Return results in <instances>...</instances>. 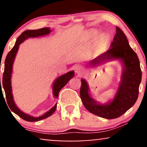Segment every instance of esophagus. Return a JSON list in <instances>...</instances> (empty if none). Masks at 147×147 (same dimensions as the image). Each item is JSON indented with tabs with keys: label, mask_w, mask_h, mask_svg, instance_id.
Listing matches in <instances>:
<instances>
[{
	"label": "esophagus",
	"mask_w": 147,
	"mask_h": 147,
	"mask_svg": "<svg viewBox=\"0 0 147 147\" xmlns=\"http://www.w3.org/2000/svg\"><path fill=\"white\" fill-rule=\"evenodd\" d=\"M75 73L78 74H81L83 73V69H82V67L78 66L75 68Z\"/></svg>",
	"instance_id": "1"
}]
</instances>
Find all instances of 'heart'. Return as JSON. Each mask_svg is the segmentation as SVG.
Segmentation results:
<instances>
[{"label": "heart", "mask_w": 147, "mask_h": 147, "mask_svg": "<svg viewBox=\"0 0 147 147\" xmlns=\"http://www.w3.org/2000/svg\"><path fill=\"white\" fill-rule=\"evenodd\" d=\"M98 34H99L98 30H92L91 31L89 32V36L91 38H94ZM107 41V38L106 36H105L104 34H100L97 36L96 40H95V45L98 47L104 46V45L106 44Z\"/></svg>", "instance_id": "1"}]
</instances>
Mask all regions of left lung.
Instances as JSON below:
<instances>
[{"label": "left lung", "instance_id": "left-lung-1", "mask_svg": "<svg viewBox=\"0 0 147 147\" xmlns=\"http://www.w3.org/2000/svg\"><path fill=\"white\" fill-rule=\"evenodd\" d=\"M113 60H119L123 66L121 81L113 100L105 104L97 102L90 95L88 84L84 78L81 79L80 90L84 107L92 114L107 119L121 117L135 105L142 78L137 55L130 47L125 33L118 26L109 50L90 61L89 64L96 67L104 61Z\"/></svg>", "mask_w": 147, "mask_h": 147}]
</instances>
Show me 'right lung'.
<instances>
[{
	"mask_svg": "<svg viewBox=\"0 0 147 147\" xmlns=\"http://www.w3.org/2000/svg\"><path fill=\"white\" fill-rule=\"evenodd\" d=\"M52 30L50 29V28H42L38 30H27L24 31L18 37L17 40L16 41L15 45L13 47V48L11 49V51L8 53V55L6 57L5 62V70H4V73L3 76V84L2 86H3V88L5 90L6 98H7V102L9 105V107L12 112L15 114L19 116L22 119L25 120L26 121L29 122H36L41 121V120L46 119V118L50 117L53 115V113L57 109V105L56 104L52 109H51L49 111L45 113L44 115L38 117H34L33 116L29 115L28 114L24 113L20 109L18 108L15 102H14L13 94L12 91V86H11V76L12 73V66H13L14 61L15 59L16 53L18 51L19 45L23 42L24 40L30 37H38L42 36L45 35L49 34ZM74 75V71H71L68 72V73L63 74V75L59 76L56 78L55 81L53 82V94L54 97L56 98L59 96V93L62 88L65 86L67 82L73 77ZM0 83H1V78H0ZM0 89L1 90V84H0Z\"/></svg>",
	"mask_w": 147,
	"mask_h": 147,
	"instance_id": "obj_1",
	"label": "right lung"
}]
</instances>
